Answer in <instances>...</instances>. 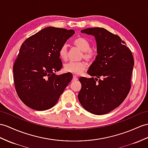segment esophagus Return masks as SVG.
<instances>
[{"mask_svg": "<svg viewBox=\"0 0 148 148\" xmlns=\"http://www.w3.org/2000/svg\"><path fill=\"white\" fill-rule=\"evenodd\" d=\"M78 80V77L76 76V75H73V81H76Z\"/></svg>", "mask_w": 148, "mask_h": 148, "instance_id": "34e87169", "label": "esophagus"}]
</instances>
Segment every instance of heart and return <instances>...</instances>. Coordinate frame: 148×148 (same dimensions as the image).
I'll list each match as a JSON object with an SVG mask.
<instances>
[{"mask_svg": "<svg viewBox=\"0 0 148 148\" xmlns=\"http://www.w3.org/2000/svg\"><path fill=\"white\" fill-rule=\"evenodd\" d=\"M73 45L83 52L82 58L88 62H93L97 56L94 49H91V45L87 39L80 37L75 39L73 42ZM68 46L64 44L61 46L59 50L60 57L63 60L68 58ZM86 68V64L84 62H70L64 65V70L68 73L78 75L82 73Z\"/></svg>", "mask_w": 148, "mask_h": 148, "instance_id": "heart-1", "label": "heart"}]
</instances>
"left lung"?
<instances>
[{"label": "left lung", "mask_w": 148, "mask_h": 148, "mask_svg": "<svg viewBox=\"0 0 148 148\" xmlns=\"http://www.w3.org/2000/svg\"><path fill=\"white\" fill-rule=\"evenodd\" d=\"M81 32L95 37L98 55L87 71L95 78L79 79L78 98L89 112L106 114L119 106L130 91L134 58L125 42L106 29L86 28Z\"/></svg>", "instance_id": "1"}]
</instances>
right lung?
Wrapping results in <instances>:
<instances>
[{
	"label": "right lung",
	"instance_id": "right-lung-1",
	"mask_svg": "<svg viewBox=\"0 0 148 148\" xmlns=\"http://www.w3.org/2000/svg\"><path fill=\"white\" fill-rule=\"evenodd\" d=\"M75 33L73 29H42L21 45L13 66L16 90L22 102L36 110L51 109L73 78L70 73L57 75L62 68L59 50Z\"/></svg>",
	"mask_w": 148,
	"mask_h": 148
}]
</instances>
